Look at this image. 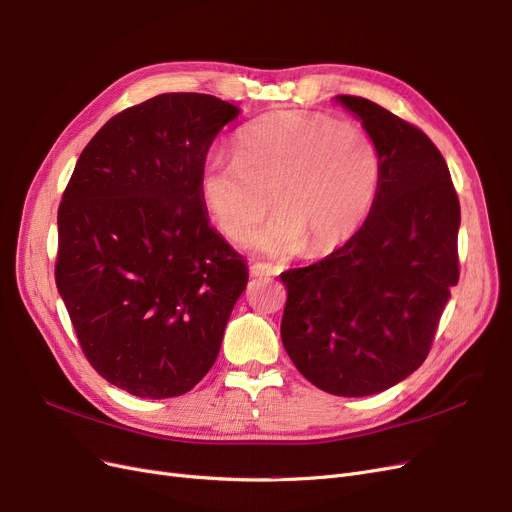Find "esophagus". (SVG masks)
Masks as SVG:
<instances>
[{"label":"esophagus","mask_w":512,"mask_h":512,"mask_svg":"<svg viewBox=\"0 0 512 512\" xmlns=\"http://www.w3.org/2000/svg\"><path fill=\"white\" fill-rule=\"evenodd\" d=\"M250 275L252 277H264V279H271L277 275V271L273 267H269V264H252L250 267Z\"/></svg>","instance_id":"34e87169"}]
</instances>
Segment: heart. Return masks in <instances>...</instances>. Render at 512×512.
Wrapping results in <instances>:
<instances>
[{
    "label": "heart",
    "instance_id": "obj_1",
    "mask_svg": "<svg viewBox=\"0 0 512 512\" xmlns=\"http://www.w3.org/2000/svg\"><path fill=\"white\" fill-rule=\"evenodd\" d=\"M382 178L372 134L323 113L279 111L235 138V157L214 153L199 170V195L220 233L248 241L273 210L256 248L267 256L330 254L370 216Z\"/></svg>",
    "mask_w": 512,
    "mask_h": 512
}]
</instances>
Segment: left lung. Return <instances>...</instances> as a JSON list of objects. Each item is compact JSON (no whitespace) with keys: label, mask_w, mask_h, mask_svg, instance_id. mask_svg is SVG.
Wrapping results in <instances>:
<instances>
[{"label":"left lung","mask_w":512,"mask_h":512,"mask_svg":"<svg viewBox=\"0 0 512 512\" xmlns=\"http://www.w3.org/2000/svg\"><path fill=\"white\" fill-rule=\"evenodd\" d=\"M376 140L374 208L342 248L281 273V340L325 393L376 395L414 374L458 283L460 201L439 149L420 128L361 96H336Z\"/></svg>","instance_id":"left-lung-1"}]
</instances>
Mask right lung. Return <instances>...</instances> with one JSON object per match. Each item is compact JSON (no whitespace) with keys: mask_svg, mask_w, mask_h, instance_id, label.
Segmentation results:
<instances>
[{"mask_svg":"<svg viewBox=\"0 0 512 512\" xmlns=\"http://www.w3.org/2000/svg\"><path fill=\"white\" fill-rule=\"evenodd\" d=\"M237 115L210 94L153 96L96 132L63 193L56 288L90 365L130 395L191 391L248 283L199 195L201 163Z\"/></svg>","mask_w":512,"mask_h":512,"instance_id":"1","label":"right lung"}]
</instances>
